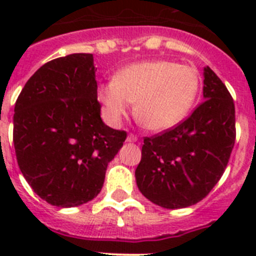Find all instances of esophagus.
Returning <instances> with one entry per match:
<instances>
[{
    "mask_svg": "<svg viewBox=\"0 0 256 256\" xmlns=\"http://www.w3.org/2000/svg\"><path fill=\"white\" fill-rule=\"evenodd\" d=\"M136 141H137V136H134L133 133L128 134V137H126V142H136Z\"/></svg>",
    "mask_w": 256,
    "mask_h": 256,
    "instance_id": "1",
    "label": "esophagus"
}]
</instances>
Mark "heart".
<instances>
[{
	"mask_svg": "<svg viewBox=\"0 0 256 256\" xmlns=\"http://www.w3.org/2000/svg\"><path fill=\"white\" fill-rule=\"evenodd\" d=\"M200 88L194 66L169 60L136 62L119 70L97 91L108 123L119 126L132 110L152 130L177 126L188 114Z\"/></svg>",
	"mask_w": 256,
	"mask_h": 256,
	"instance_id": "heart-1",
	"label": "heart"
}]
</instances>
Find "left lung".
Listing matches in <instances>:
<instances>
[{
  "mask_svg": "<svg viewBox=\"0 0 256 256\" xmlns=\"http://www.w3.org/2000/svg\"><path fill=\"white\" fill-rule=\"evenodd\" d=\"M234 140V98L206 66L204 101L176 126L144 138L141 162L136 169L140 191L165 209L195 205L223 176Z\"/></svg>",
  "mask_w": 256,
  "mask_h": 256,
  "instance_id": "1",
  "label": "left lung"
}]
</instances>
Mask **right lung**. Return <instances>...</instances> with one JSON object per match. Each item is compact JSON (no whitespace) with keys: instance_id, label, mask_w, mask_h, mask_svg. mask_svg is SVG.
<instances>
[{"instance_id":"1","label":"right lung","mask_w":256,"mask_h":256,"mask_svg":"<svg viewBox=\"0 0 256 256\" xmlns=\"http://www.w3.org/2000/svg\"><path fill=\"white\" fill-rule=\"evenodd\" d=\"M14 112L18 164L42 200L73 208L100 194L108 164L126 132L101 119L92 54L42 65L22 90Z\"/></svg>"}]
</instances>
